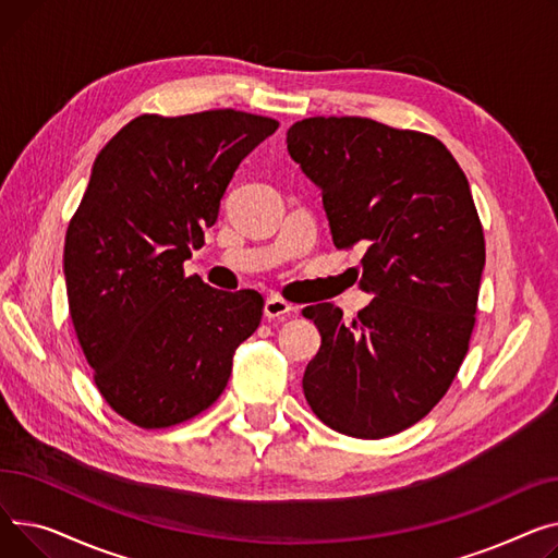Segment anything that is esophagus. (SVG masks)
<instances>
[{
	"instance_id": "1",
	"label": "esophagus",
	"mask_w": 558,
	"mask_h": 558,
	"mask_svg": "<svg viewBox=\"0 0 558 558\" xmlns=\"http://www.w3.org/2000/svg\"><path fill=\"white\" fill-rule=\"evenodd\" d=\"M294 313H298V308L290 306V304L283 302L281 298H277V294H272V298H268L266 304H264V315H266V319H286V317H290V315H294Z\"/></svg>"
}]
</instances>
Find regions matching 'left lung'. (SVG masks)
I'll return each instance as SVG.
<instances>
[{"label": "left lung", "mask_w": 558, "mask_h": 558, "mask_svg": "<svg viewBox=\"0 0 558 558\" xmlns=\"http://www.w3.org/2000/svg\"><path fill=\"white\" fill-rule=\"evenodd\" d=\"M286 144L336 247H365L357 286L374 294L351 324L333 304L304 311L322 336L304 397L342 435H397L441 401L469 351L484 270L469 180L439 140L363 117L298 121Z\"/></svg>", "instance_id": "8db88e82"}]
</instances>
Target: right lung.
<instances>
[{
  "mask_svg": "<svg viewBox=\"0 0 558 558\" xmlns=\"http://www.w3.org/2000/svg\"><path fill=\"white\" fill-rule=\"evenodd\" d=\"M277 128L236 110L142 114L92 163L64 236V283L98 391L140 428L207 410L264 315L258 292L216 290L182 264L203 247L239 163Z\"/></svg>",
  "mask_w": 558,
  "mask_h": 558,
  "instance_id": "1",
  "label": "right lung"
}]
</instances>
